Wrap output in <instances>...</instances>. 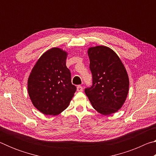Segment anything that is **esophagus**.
I'll return each mask as SVG.
<instances>
[{
    "mask_svg": "<svg viewBox=\"0 0 156 156\" xmlns=\"http://www.w3.org/2000/svg\"><path fill=\"white\" fill-rule=\"evenodd\" d=\"M77 91H83V87L80 86V85H78L77 86Z\"/></svg>",
    "mask_w": 156,
    "mask_h": 156,
    "instance_id": "34e87169",
    "label": "esophagus"
}]
</instances>
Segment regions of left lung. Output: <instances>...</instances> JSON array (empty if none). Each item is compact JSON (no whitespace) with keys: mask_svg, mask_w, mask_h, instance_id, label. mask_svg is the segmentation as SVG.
Instances as JSON below:
<instances>
[{"mask_svg":"<svg viewBox=\"0 0 156 156\" xmlns=\"http://www.w3.org/2000/svg\"><path fill=\"white\" fill-rule=\"evenodd\" d=\"M93 84L84 92L92 107L104 115L117 112L125 103L129 93L126 70L117 54L104 45L89 47Z\"/></svg>","mask_w":156,"mask_h":156,"instance_id":"8db88e82","label":"left lung"}]
</instances>
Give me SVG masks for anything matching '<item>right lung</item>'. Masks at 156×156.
I'll return each instance as SVG.
<instances>
[{
	"instance_id": "1",
	"label": "right lung",
	"mask_w": 156,
	"mask_h": 156,
	"mask_svg": "<svg viewBox=\"0 0 156 156\" xmlns=\"http://www.w3.org/2000/svg\"><path fill=\"white\" fill-rule=\"evenodd\" d=\"M68 53L58 47L47 50L37 60L27 80L34 107L44 115H56L69 105L76 90L66 66Z\"/></svg>"
}]
</instances>
